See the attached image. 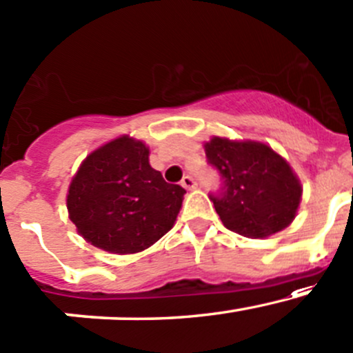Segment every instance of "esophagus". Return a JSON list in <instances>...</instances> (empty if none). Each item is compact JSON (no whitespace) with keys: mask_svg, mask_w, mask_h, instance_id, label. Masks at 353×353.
Wrapping results in <instances>:
<instances>
[{"mask_svg":"<svg viewBox=\"0 0 353 353\" xmlns=\"http://www.w3.org/2000/svg\"><path fill=\"white\" fill-rule=\"evenodd\" d=\"M181 185H183V188L189 189V191H191V189L196 188V181L192 179L191 176H184L183 181H181Z\"/></svg>","mask_w":353,"mask_h":353,"instance_id":"34e87169","label":"esophagus"}]
</instances>
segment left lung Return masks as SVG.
Segmentation results:
<instances>
[{
  "instance_id": "1",
  "label": "left lung",
  "mask_w": 353,
  "mask_h": 353,
  "mask_svg": "<svg viewBox=\"0 0 353 353\" xmlns=\"http://www.w3.org/2000/svg\"><path fill=\"white\" fill-rule=\"evenodd\" d=\"M204 150L223 181L209 197L228 230L256 239L292 224L301 184L280 154L261 142L221 137L206 142Z\"/></svg>"
}]
</instances>
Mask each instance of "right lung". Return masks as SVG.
<instances>
[{
	"instance_id": "1",
	"label": "right lung",
	"mask_w": 353,
	"mask_h": 353,
	"mask_svg": "<svg viewBox=\"0 0 353 353\" xmlns=\"http://www.w3.org/2000/svg\"><path fill=\"white\" fill-rule=\"evenodd\" d=\"M185 191L165 183L149 164V147L129 135L99 147L82 162L68 188L67 208L88 243L132 254L174 226Z\"/></svg>"
}]
</instances>
